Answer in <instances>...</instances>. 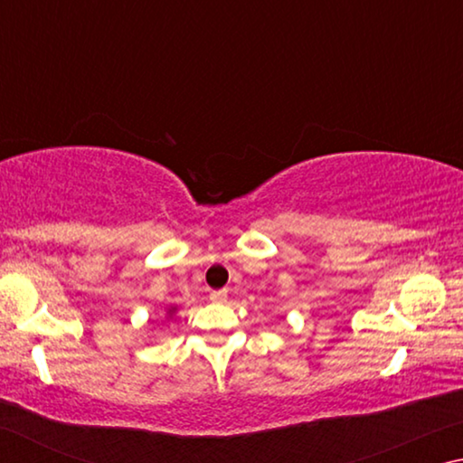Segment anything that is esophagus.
Masks as SVG:
<instances>
[{
    "label": "esophagus",
    "instance_id": "esophagus-1",
    "mask_svg": "<svg viewBox=\"0 0 463 463\" xmlns=\"http://www.w3.org/2000/svg\"><path fill=\"white\" fill-rule=\"evenodd\" d=\"M210 300H213V302H224L226 300V289H214V292L210 294Z\"/></svg>",
    "mask_w": 463,
    "mask_h": 463
}]
</instances>
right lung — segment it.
<instances>
[{
  "instance_id": "right-lung-1",
  "label": "right lung",
  "mask_w": 463,
  "mask_h": 463,
  "mask_svg": "<svg viewBox=\"0 0 463 463\" xmlns=\"http://www.w3.org/2000/svg\"><path fill=\"white\" fill-rule=\"evenodd\" d=\"M171 312H175V308H171V310H169V315H171Z\"/></svg>"
}]
</instances>
